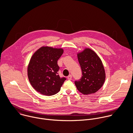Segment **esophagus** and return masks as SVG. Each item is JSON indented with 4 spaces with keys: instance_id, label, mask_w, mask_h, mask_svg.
Masks as SVG:
<instances>
[{
    "instance_id": "34e87169",
    "label": "esophagus",
    "mask_w": 133,
    "mask_h": 133,
    "mask_svg": "<svg viewBox=\"0 0 133 133\" xmlns=\"http://www.w3.org/2000/svg\"><path fill=\"white\" fill-rule=\"evenodd\" d=\"M68 80H72V76L71 75H69V76H68Z\"/></svg>"
}]
</instances>
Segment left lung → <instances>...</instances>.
Listing matches in <instances>:
<instances>
[{"label": "left lung", "mask_w": 133, "mask_h": 133, "mask_svg": "<svg viewBox=\"0 0 133 133\" xmlns=\"http://www.w3.org/2000/svg\"><path fill=\"white\" fill-rule=\"evenodd\" d=\"M77 56L82 76L79 80L75 81L76 88L85 95L95 93L102 87L105 79L102 61L90 49H85Z\"/></svg>", "instance_id": "1"}]
</instances>
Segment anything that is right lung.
Returning <instances> with one entry per match:
<instances>
[{
	"instance_id": "right-lung-1",
	"label": "right lung",
	"mask_w": 133,
	"mask_h": 133,
	"mask_svg": "<svg viewBox=\"0 0 133 133\" xmlns=\"http://www.w3.org/2000/svg\"><path fill=\"white\" fill-rule=\"evenodd\" d=\"M63 53L62 49L43 46L31 58L28 75L32 86L38 93L46 96L57 94L66 78L60 77L57 61Z\"/></svg>"
}]
</instances>
